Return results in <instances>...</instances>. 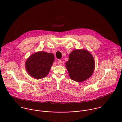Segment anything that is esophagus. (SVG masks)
Returning a JSON list of instances; mask_svg holds the SVG:
<instances>
[{"label": "esophagus", "mask_w": 122, "mask_h": 122, "mask_svg": "<svg viewBox=\"0 0 122 122\" xmlns=\"http://www.w3.org/2000/svg\"><path fill=\"white\" fill-rule=\"evenodd\" d=\"M62 60H58V62H57V64H58V65H62Z\"/></svg>", "instance_id": "obj_1"}]
</instances>
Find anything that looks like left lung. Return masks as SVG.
Segmentation results:
<instances>
[{
	"label": "left lung",
	"instance_id": "1",
	"mask_svg": "<svg viewBox=\"0 0 122 122\" xmlns=\"http://www.w3.org/2000/svg\"><path fill=\"white\" fill-rule=\"evenodd\" d=\"M66 67L72 80L81 82L92 75L95 68L94 59L87 51L74 50L69 54Z\"/></svg>",
	"mask_w": 122,
	"mask_h": 122
}]
</instances>
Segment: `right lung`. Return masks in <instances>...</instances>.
Instances as JSON below:
<instances>
[{
    "mask_svg": "<svg viewBox=\"0 0 122 122\" xmlns=\"http://www.w3.org/2000/svg\"><path fill=\"white\" fill-rule=\"evenodd\" d=\"M54 60L53 54L42 51L37 52L26 61V69L29 74L35 79H42L49 73Z\"/></svg>",
    "mask_w": 122,
    "mask_h": 122,
    "instance_id": "right-lung-1",
    "label": "right lung"
}]
</instances>
